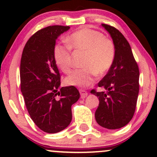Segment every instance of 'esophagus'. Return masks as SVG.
I'll use <instances>...</instances> for the list:
<instances>
[{"instance_id": "34e87169", "label": "esophagus", "mask_w": 157, "mask_h": 157, "mask_svg": "<svg viewBox=\"0 0 157 157\" xmlns=\"http://www.w3.org/2000/svg\"><path fill=\"white\" fill-rule=\"evenodd\" d=\"M80 96L81 98H86L88 95V92L86 91H85L83 89H80Z\"/></svg>"}]
</instances>
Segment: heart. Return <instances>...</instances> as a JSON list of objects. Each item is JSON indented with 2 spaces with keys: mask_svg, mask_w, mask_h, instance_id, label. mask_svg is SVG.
Wrapping results in <instances>:
<instances>
[{
  "mask_svg": "<svg viewBox=\"0 0 157 157\" xmlns=\"http://www.w3.org/2000/svg\"><path fill=\"white\" fill-rule=\"evenodd\" d=\"M68 46L57 44L54 47L53 56L56 64L63 73L68 74L72 67L71 49L85 52L82 68L73 71L65 79L68 86L86 87L91 85L97 78V74H105L112 66L115 57L113 41L104 37L101 32L82 27L66 37Z\"/></svg>",
  "mask_w": 157,
  "mask_h": 157,
  "instance_id": "1",
  "label": "heart"
}]
</instances>
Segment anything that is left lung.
I'll list each match as a JSON object with an SVG mask.
<instances>
[{
	"label": "left lung",
	"mask_w": 157,
	"mask_h": 157,
	"mask_svg": "<svg viewBox=\"0 0 157 157\" xmlns=\"http://www.w3.org/2000/svg\"><path fill=\"white\" fill-rule=\"evenodd\" d=\"M113 40L115 46L113 63L99 87L107 92L91 93L98 97L99 106L95 112L97 123L108 129H118L127 125L134 116L140 89V71L130 44L113 26L102 24Z\"/></svg>",
	"instance_id": "obj_1"
}]
</instances>
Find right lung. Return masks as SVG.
Segmentation results:
<instances>
[{"instance_id":"obj_1","label":"right lung","mask_w":157,"mask_h":157,"mask_svg":"<svg viewBox=\"0 0 157 157\" xmlns=\"http://www.w3.org/2000/svg\"><path fill=\"white\" fill-rule=\"evenodd\" d=\"M69 29L55 25L39 30L28 40L21 56V89L27 111L35 125L48 134L68 127L71 105L80 98L75 86L60 89V75L53 56L56 40Z\"/></svg>"}]
</instances>
